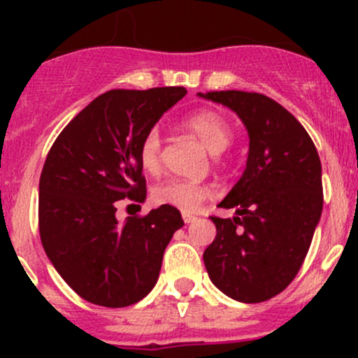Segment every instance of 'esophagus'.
I'll list each match as a JSON object with an SVG mask.
<instances>
[{
	"label": "esophagus",
	"mask_w": 358,
	"mask_h": 358,
	"mask_svg": "<svg viewBox=\"0 0 358 358\" xmlns=\"http://www.w3.org/2000/svg\"><path fill=\"white\" fill-rule=\"evenodd\" d=\"M183 222L187 223V225H189V223H194V222H197V216L196 215H190V213H183Z\"/></svg>",
	"instance_id": "1"
}]
</instances>
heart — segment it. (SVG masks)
Listing matches in <instances>:
<instances>
[{
  "mask_svg": "<svg viewBox=\"0 0 358 358\" xmlns=\"http://www.w3.org/2000/svg\"><path fill=\"white\" fill-rule=\"evenodd\" d=\"M183 124L201 140L202 145L213 154H220L232 143L234 129L229 119L216 110H199L190 114ZM162 138L161 131L154 128L147 129L138 145L140 166L147 173H157L161 169ZM211 189L204 183L190 180H164L152 189V201L159 206H171L183 213H192L201 208L202 202L211 197Z\"/></svg>",
  "mask_w": 358,
  "mask_h": 358,
  "instance_id": "1",
  "label": "heart"
}]
</instances>
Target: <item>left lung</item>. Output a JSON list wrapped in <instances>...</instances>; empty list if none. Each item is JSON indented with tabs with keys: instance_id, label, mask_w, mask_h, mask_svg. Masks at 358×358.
Returning a JSON list of instances; mask_svg holds the SVG:
<instances>
[{
	"instance_id": "1",
	"label": "left lung",
	"mask_w": 358,
	"mask_h": 358,
	"mask_svg": "<svg viewBox=\"0 0 358 358\" xmlns=\"http://www.w3.org/2000/svg\"><path fill=\"white\" fill-rule=\"evenodd\" d=\"M249 135L246 169L211 216L216 237L204 251L211 282L230 298L262 303L282 292L301 268L324 204L322 166L312 138L289 110L255 92H208Z\"/></svg>"
}]
</instances>
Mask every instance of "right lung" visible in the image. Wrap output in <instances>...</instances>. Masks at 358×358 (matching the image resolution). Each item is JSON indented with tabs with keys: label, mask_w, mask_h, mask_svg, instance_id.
Segmentation results:
<instances>
[{
	"label": "right lung",
	"mask_w": 358,
	"mask_h": 358,
	"mask_svg": "<svg viewBox=\"0 0 358 358\" xmlns=\"http://www.w3.org/2000/svg\"><path fill=\"white\" fill-rule=\"evenodd\" d=\"M183 86L110 90L53 142L39 178V236L46 256L83 299L122 308L156 286L162 255L183 227L176 208L115 218L117 201L143 202L138 145L185 96Z\"/></svg>",
	"instance_id": "right-lung-1"
}]
</instances>
